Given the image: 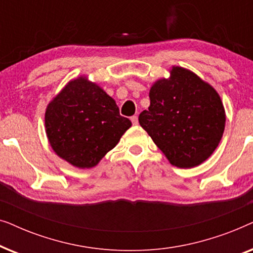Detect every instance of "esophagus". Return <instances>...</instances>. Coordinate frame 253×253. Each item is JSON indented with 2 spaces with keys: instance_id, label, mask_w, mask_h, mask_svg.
<instances>
[{
  "instance_id": "34e87169",
  "label": "esophagus",
  "mask_w": 253,
  "mask_h": 253,
  "mask_svg": "<svg viewBox=\"0 0 253 253\" xmlns=\"http://www.w3.org/2000/svg\"><path fill=\"white\" fill-rule=\"evenodd\" d=\"M130 120H131V122H132L133 126H137V124H138V117L137 116H132Z\"/></svg>"
}]
</instances>
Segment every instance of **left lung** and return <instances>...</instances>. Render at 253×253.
Listing matches in <instances>:
<instances>
[{
    "instance_id": "left-lung-1",
    "label": "left lung",
    "mask_w": 253,
    "mask_h": 253,
    "mask_svg": "<svg viewBox=\"0 0 253 253\" xmlns=\"http://www.w3.org/2000/svg\"><path fill=\"white\" fill-rule=\"evenodd\" d=\"M150 100L138 121L172 166L193 168L213 154L222 138L226 112L212 85L172 65L168 78L151 86Z\"/></svg>"
}]
</instances>
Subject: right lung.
I'll return each mask as SVG.
<instances>
[{
  "label": "right lung",
  "mask_w": 253,
  "mask_h": 253,
  "mask_svg": "<svg viewBox=\"0 0 253 253\" xmlns=\"http://www.w3.org/2000/svg\"><path fill=\"white\" fill-rule=\"evenodd\" d=\"M131 126L115 100L87 76L71 79L44 113L48 143L55 154L79 169H91Z\"/></svg>",
  "instance_id": "add662e5"
}]
</instances>
